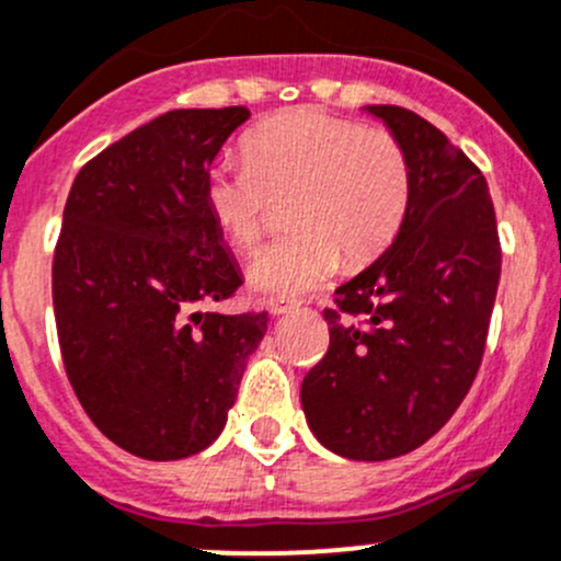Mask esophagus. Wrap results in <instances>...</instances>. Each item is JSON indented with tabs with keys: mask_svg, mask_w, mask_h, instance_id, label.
I'll return each instance as SVG.
<instances>
[{
	"mask_svg": "<svg viewBox=\"0 0 561 561\" xmlns=\"http://www.w3.org/2000/svg\"><path fill=\"white\" fill-rule=\"evenodd\" d=\"M263 306L271 311V314H285V311L296 309V300H290L285 296H271V298L263 300Z\"/></svg>",
	"mask_w": 561,
	"mask_h": 561,
	"instance_id": "34e87169",
	"label": "esophagus"
}]
</instances>
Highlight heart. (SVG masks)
Segmentation results:
<instances>
[{"instance_id":"1","label":"heart","mask_w":561,"mask_h":561,"mask_svg":"<svg viewBox=\"0 0 561 561\" xmlns=\"http://www.w3.org/2000/svg\"><path fill=\"white\" fill-rule=\"evenodd\" d=\"M244 163L206 172L204 204L236 250L263 239L274 204L285 202L290 233L250 263L261 296H300L394 239L411 202V163L389 128L359 126L314 107L279 112L241 139Z\"/></svg>"}]
</instances>
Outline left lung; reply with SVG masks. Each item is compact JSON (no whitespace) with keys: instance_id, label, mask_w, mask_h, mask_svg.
I'll list each match as a JSON object with an SVG mask.
<instances>
[{"instance_id":"obj_1","label":"left lung","mask_w":561,"mask_h":561,"mask_svg":"<svg viewBox=\"0 0 561 561\" xmlns=\"http://www.w3.org/2000/svg\"><path fill=\"white\" fill-rule=\"evenodd\" d=\"M365 110L405 147L411 202L392 244L322 311L330 346L300 403L325 449L381 462L420 449L468 394L503 252L481 169L416 112Z\"/></svg>"}]
</instances>
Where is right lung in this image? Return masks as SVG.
<instances>
[{
	"label": "right lung",
	"mask_w": 561,
	"mask_h": 561,
	"mask_svg": "<svg viewBox=\"0 0 561 561\" xmlns=\"http://www.w3.org/2000/svg\"><path fill=\"white\" fill-rule=\"evenodd\" d=\"M247 107L172 110L80 169L53 255L69 385L91 422L141 459L198 454L228 420L265 311L204 309L241 287L204 180Z\"/></svg>",
	"instance_id": "obj_1"
}]
</instances>
